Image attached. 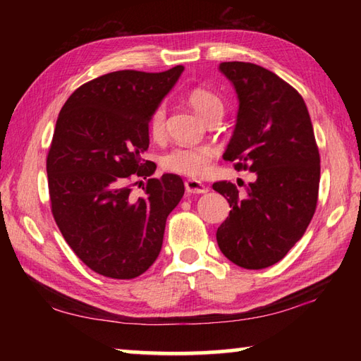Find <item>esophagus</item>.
Returning <instances> with one entry per match:
<instances>
[{
    "instance_id": "obj_1",
    "label": "esophagus",
    "mask_w": 361,
    "mask_h": 361,
    "mask_svg": "<svg viewBox=\"0 0 361 361\" xmlns=\"http://www.w3.org/2000/svg\"><path fill=\"white\" fill-rule=\"evenodd\" d=\"M185 186H186V190L189 194H206L209 190L208 186H204L203 183L197 181V180H188L185 183Z\"/></svg>"
}]
</instances>
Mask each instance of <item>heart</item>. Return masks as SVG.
Wrapping results in <instances>:
<instances>
[{"instance_id":"heart-1","label":"heart","mask_w":361,"mask_h":361,"mask_svg":"<svg viewBox=\"0 0 361 361\" xmlns=\"http://www.w3.org/2000/svg\"><path fill=\"white\" fill-rule=\"evenodd\" d=\"M188 104L192 106L194 111L208 122L216 114L224 113V102L221 99L208 88L197 87L186 94ZM149 133L153 140L163 137L166 130V109L164 105H158L150 113L147 122ZM214 157L211 147H175L164 153L161 158V166L164 171L194 176L200 178L209 171V163Z\"/></svg>"}]
</instances>
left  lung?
<instances>
[{
    "label": "left lung",
    "mask_w": 361,
    "mask_h": 361,
    "mask_svg": "<svg viewBox=\"0 0 361 361\" xmlns=\"http://www.w3.org/2000/svg\"><path fill=\"white\" fill-rule=\"evenodd\" d=\"M239 110L224 159L237 171L255 172L243 195L233 183H214L229 217L217 229L220 251L242 268L274 265L293 248L315 214L319 152L304 99L265 68L224 62Z\"/></svg>",
    "instance_id": "left-lung-1"
}]
</instances>
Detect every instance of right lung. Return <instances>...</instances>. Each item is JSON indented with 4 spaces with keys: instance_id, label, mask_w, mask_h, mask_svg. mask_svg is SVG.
Masks as SVG:
<instances>
[{
    "instance_id": "1",
    "label": "right lung",
    "mask_w": 361,
    "mask_h": 361,
    "mask_svg": "<svg viewBox=\"0 0 361 361\" xmlns=\"http://www.w3.org/2000/svg\"><path fill=\"white\" fill-rule=\"evenodd\" d=\"M185 68L114 71L83 83L60 110L46 159L52 216L91 270L133 279L155 262L167 216L185 194L181 176L149 178L136 198L128 181L157 166L144 161L150 113Z\"/></svg>"
}]
</instances>
